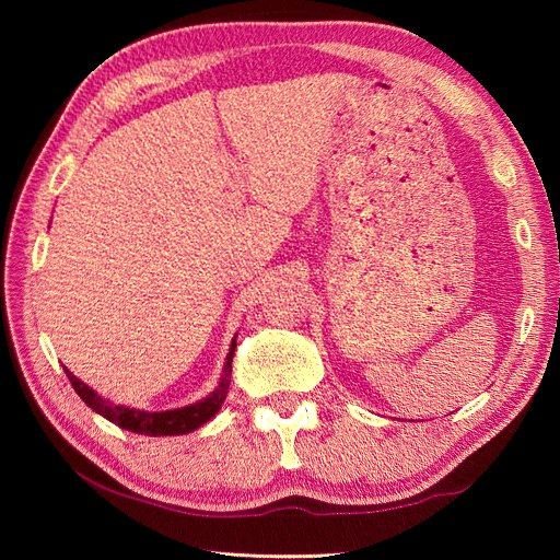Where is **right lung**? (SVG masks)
Here are the masks:
<instances>
[{"label": "right lung", "mask_w": 560, "mask_h": 560, "mask_svg": "<svg viewBox=\"0 0 560 560\" xmlns=\"http://www.w3.org/2000/svg\"><path fill=\"white\" fill-rule=\"evenodd\" d=\"M238 336V334H235ZM235 336L231 341L226 362L222 369V378H219V385L212 389V393L200 399L196 404L182 406V409H171V411H142V409H130V406L124 404H114L105 399L103 395H97L93 387H89L81 378H77L72 371H67V378H70L72 387L77 389V395L86 401L95 413L107 418L114 425L124 428L128 432H138V434H149V436H173V434H186L194 432L222 409V404L229 393V383H231V362H233V352H235Z\"/></svg>", "instance_id": "right-lung-1"}]
</instances>
